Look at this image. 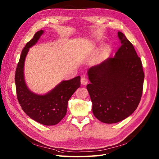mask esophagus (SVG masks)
I'll return each mask as SVG.
<instances>
[{
  "instance_id": "1",
  "label": "esophagus",
  "mask_w": 159,
  "mask_h": 159,
  "mask_svg": "<svg viewBox=\"0 0 159 159\" xmlns=\"http://www.w3.org/2000/svg\"><path fill=\"white\" fill-rule=\"evenodd\" d=\"M80 82L82 85H86L88 84V79L85 77H82L80 79Z\"/></svg>"
}]
</instances>
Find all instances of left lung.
Segmentation results:
<instances>
[{
	"label": "left lung",
	"instance_id": "obj_1",
	"mask_svg": "<svg viewBox=\"0 0 159 159\" xmlns=\"http://www.w3.org/2000/svg\"><path fill=\"white\" fill-rule=\"evenodd\" d=\"M121 46L109 57L88 71L86 88L95 117L104 123L119 122L135 111L143 94L144 73L133 44L118 32Z\"/></svg>",
	"mask_w": 159,
	"mask_h": 159
}]
</instances>
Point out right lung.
Listing matches in <instances>:
<instances>
[{"label":"right lung","mask_w":159,"mask_h":159,"mask_svg":"<svg viewBox=\"0 0 159 159\" xmlns=\"http://www.w3.org/2000/svg\"><path fill=\"white\" fill-rule=\"evenodd\" d=\"M43 33V30L37 31L22 49L16 68L15 82L16 96L22 110L37 122L53 126L65 116L69 99L80 86V77L63 80L45 95L35 94L28 89L24 80V61L29 48L37 43Z\"/></svg>","instance_id":"obj_1"}]
</instances>
